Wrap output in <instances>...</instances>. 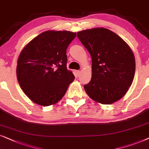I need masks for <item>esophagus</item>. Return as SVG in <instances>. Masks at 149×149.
<instances>
[{
	"instance_id": "1",
	"label": "esophagus",
	"mask_w": 149,
	"mask_h": 149,
	"mask_svg": "<svg viewBox=\"0 0 149 149\" xmlns=\"http://www.w3.org/2000/svg\"><path fill=\"white\" fill-rule=\"evenodd\" d=\"M80 73H81V71H76V76H77V77H78L79 76H80Z\"/></svg>"
}]
</instances>
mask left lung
<instances>
[{"label": "left lung", "mask_w": 149, "mask_h": 149, "mask_svg": "<svg viewBox=\"0 0 149 149\" xmlns=\"http://www.w3.org/2000/svg\"><path fill=\"white\" fill-rule=\"evenodd\" d=\"M77 36L92 58V77L84 86L87 95L102 104L120 100L134 78L136 61L131 47L105 28L84 30L78 32Z\"/></svg>", "instance_id": "8db88e82"}]
</instances>
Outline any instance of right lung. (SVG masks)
I'll return each mask as SVG.
<instances>
[{"label": "right lung", "mask_w": 149, "mask_h": 149, "mask_svg": "<svg viewBox=\"0 0 149 149\" xmlns=\"http://www.w3.org/2000/svg\"><path fill=\"white\" fill-rule=\"evenodd\" d=\"M76 33L47 31L25 45L19 55L16 74L25 95L42 106L54 105L64 96L74 80L67 70V47Z\"/></svg>", "instance_id": "right-lung-1"}]
</instances>
